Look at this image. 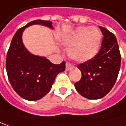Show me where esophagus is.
Segmentation results:
<instances>
[{"label": "esophagus", "mask_w": 126, "mask_h": 126, "mask_svg": "<svg viewBox=\"0 0 126 126\" xmlns=\"http://www.w3.org/2000/svg\"><path fill=\"white\" fill-rule=\"evenodd\" d=\"M72 65L71 64V63H66V70H69L71 68H72Z\"/></svg>", "instance_id": "obj_1"}]
</instances>
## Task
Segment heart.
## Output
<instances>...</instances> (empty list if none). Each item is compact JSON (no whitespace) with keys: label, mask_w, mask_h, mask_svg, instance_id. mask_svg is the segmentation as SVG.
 I'll return each mask as SVG.
<instances>
[{"label":"heart","mask_w":126,"mask_h":126,"mask_svg":"<svg viewBox=\"0 0 126 126\" xmlns=\"http://www.w3.org/2000/svg\"><path fill=\"white\" fill-rule=\"evenodd\" d=\"M101 34L98 29L88 26L79 27L63 40L68 47L70 58L77 62H86L92 59L98 52Z\"/></svg>","instance_id":"obj_1"}]
</instances>
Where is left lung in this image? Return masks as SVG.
<instances>
[{"mask_svg": "<svg viewBox=\"0 0 126 126\" xmlns=\"http://www.w3.org/2000/svg\"><path fill=\"white\" fill-rule=\"evenodd\" d=\"M104 38L101 47L92 58L77 66L81 72L80 81L75 83L76 91L85 98L104 97L116 83L121 64V55L115 35L99 26Z\"/></svg>", "mask_w": 126, "mask_h": 126, "instance_id": "obj_1", "label": "left lung"}]
</instances>
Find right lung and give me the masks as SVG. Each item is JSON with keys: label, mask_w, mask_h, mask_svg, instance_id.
Instances as JSON below:
<instances>
[{"label": "right lung", "mask_w": 126, "mask_h": 126, "mask_svg": "<svg viewBox=\"0 0 126 126\" xmlns=\"http://www.w3.org/2000/svg\"><path fill=\"white\" fill-rule=\"evenodd\" d=\"M41 25L54 29L50 21L37 19L17 30L7 54L6 69L10 83L23 99L37 100L45 96L51 89L56 76L66 68V63L54 64L44 57L29 53L22 42V35L26 28Z\"/></svg>", "instance_id": "obj_1"}]
</instances>
